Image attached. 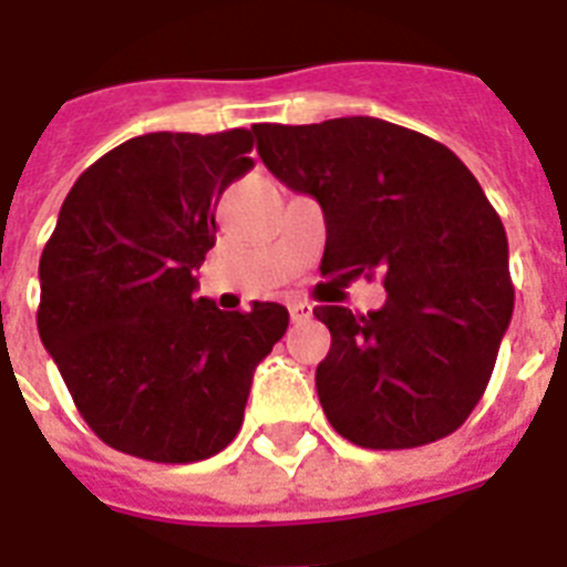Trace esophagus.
<instances>
[{"label": "esophagus", "mask_w": 567, "mask_h": 567, "mask_svg": "<svg viewBox=\"0 0 567 567\" xmlns=\"http://www.w3.org/2000/svg\"><path fill=\"white\" fill-rule=\"evenodd\" d=\"M288 311H291L293 323H302V320H308V317L315 315V308L308 306V302H299V299L288 302Z\"/></svg>", "instance_id": "34e87169"}]
</instances>
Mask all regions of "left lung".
<instances>
[{"instance_id":"left-lung-1","label":"left lung","mask_w":567,"mask_h":567,"mask_svg":"<svg viewBox=\"0 0 567 567\" xmlns=\"http://www.w3.org/2000/svg\"><path fill=\"white\" fill-rule=\"evenodd\" d=\"M261 163L323 209V276L372 279L388 302L317 306L331 349L317 395L361 449L454 434L481 402L513 317L507 233L460 156L370 116L256 124Z\"/></svg>"}]
</instances>
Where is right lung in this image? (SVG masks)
I'll return each mask as SVG.
<instances>
[{
    "mask_svg": "<svg viewBox=\"0 0 567 567\" xmlns=\"http://www.w3.org/2000/svg\"><path fill=\"white\" fill-rule=\"evenodd\" d=\"M252 131L145 133L92 163L40 256L37 329L110 449L195 463L236 440L252 372L288 329L279 302L195 299L215 206L252 168Z\"/></svg>",
    "mask_w": 567,
    "mask_h": 567,
    "instance_id": "1",
    "label": "right lung"
}]
</instances>
